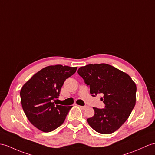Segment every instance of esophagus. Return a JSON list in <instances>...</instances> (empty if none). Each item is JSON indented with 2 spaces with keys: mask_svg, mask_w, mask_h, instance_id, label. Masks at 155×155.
<instances>
[{
  "mask_svg": "<svg viewBox=\"0 0 155 155\" xmlns=\"http://www.w3.org/2000/svg\"><path fill=\"white\" fill-rule=\"evenodd\" d=\"M79 107H80L81 109H83V110H85V109L87 108L86 106H79Z\"/></svg>",
  "mask_w": 155,
  "mask_h": 155,
  "instance_id": "1",
  "label": "esophagus"
}]
</instances>
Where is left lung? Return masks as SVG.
<instances>
[{
	"mask_svg": "<svg viewBox=\"0 0 155 155\" xmlns=\"http://www.w3.org/2000/svg\"><path fill=\"white\" fill-rule=\"evenodd\" d=\"M78 74L89 86L93 97L98 94L104 108L93 107L95 114L87 119L89 126L98 133L110 134L122 126L131 114L136 101V85L128 74L107 64L80 67Z\"/></svg>",
	"mask_w": 155,
	"mask_h": 155,
	"instance_id": "8db88e82",
	"label": "left lung"
}]
</instances>
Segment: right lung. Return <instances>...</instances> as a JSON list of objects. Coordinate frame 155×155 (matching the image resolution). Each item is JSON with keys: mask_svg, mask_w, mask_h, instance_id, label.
Wrapping results in <instances>:
<instances>
[{"mask_svg": "<svg viewBox=\"0 0 155 155\" xmlns=\"http://www.w3.org/2000/svg\"><path fill=\"white\" fill-rule=\"evenodd\" d=\"M77 67L55 65L34 74L20 91L21 103L29 121L37 129L50 132L61 126L72 106L55 104L64 82L75 74Z\"/></svg>", "mask_w": 155, "mask_h": 155, "instance_id": "1", "label": "right lung"}]
</instances>
